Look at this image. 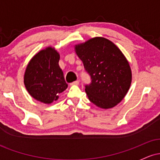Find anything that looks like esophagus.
Masks as SVG:
<instances>
[{"mask_svg": "<svg viewBox=\"0 0 160 160\" xmlns=\"http://www.w3.org/2000/svg\"><path fill=\"white\" fill-rule=\"evenodd\" d=\"M79 83H80V81H79V80H77V81L73 82L72 83H71V85H79Z\"/></svg>", "mask_w": 160, "mask_h": 160, "instance_id": "obj_1", "label": "esophagus"}]
</instances>
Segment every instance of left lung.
I'll return each instance as SVG.
<instances>
[{"label": "left lung", "mask_w": 160, "mask_h": 160, "mask_svg": "<svg viewBox=\"0 0 160 160\" xmlns=\"http://www.w3.org/2000/svg\"><path fill=\"white\" fill-rule=\"evenodd\" d=\"M74 48L91 77V83L85 86L89 101L103 109L115 107L132 82V71L126 57L113 42L101 37Z\"/></svg>", "instance_id": "left-lung-1"}]
</instances>
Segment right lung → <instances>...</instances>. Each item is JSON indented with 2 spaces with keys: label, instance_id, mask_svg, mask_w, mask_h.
Segmentation results:
<instances>
[{
  "label": "right lung",
  "instance_id": "add662e5",
  "mask_svg": "<svg viewBox=\"0 0 160 160\" xmlns=\"http://www.w3.org/2000/svg\"><path fill=\"white\" fill-rule=\"evenodd\" d=\"M60 56L52 47L38 52L28 64L24 83L31 96L44 104L58 100L68 87L58 65Z\"/></svg>",
  "mask_w": 160,
  "mask_h": 160
}]
</instances>
